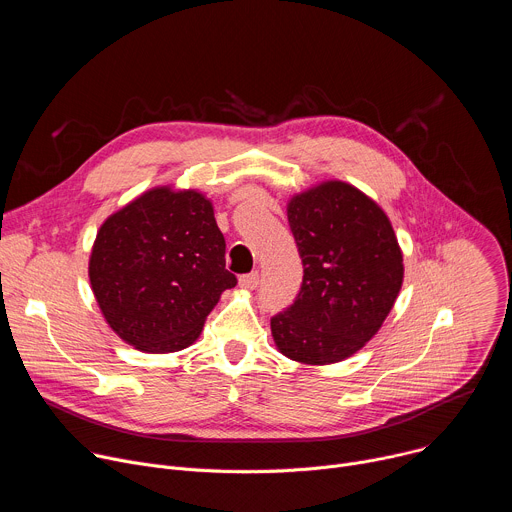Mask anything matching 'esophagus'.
I'll list each match as a JSON object with an SVG mask.
<instances>
[{
    "instance_id": "obj_1",
    "label": "esophagus",
    "mask_w": 512,
    "mask_h": 512,
    "mask_svg": "<svg viewBox=\"0 0 512 512\" xmlns=\"http://www.w3.org/2000/svg\"><path fill=\"white\" fill-rule=\"evenodd\" d=\"M239 285L243 289H255L259 285V273L253 271V273H247V275H241L239 277Z\"/></svg>"
}]
</instances>
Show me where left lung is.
I'll return each instance as SVG.
<instances>
[{"label":"left lung","mask_w":512,"mask_h":512,"mask_svg":"<svg viewBox=\"0 0 512 512\" xmlns=\"http://www.w3.org/2000/svg\"><path fill=\"white\" fill-rule=\"evenodd\" d=\"M287 221L304 281L296 302L271 318V336L296 362H340L379 332L401 291L393 225L373 198L342 180L291 196Z\"/></svg>","instance_id":"obj_1"}]
</instances>
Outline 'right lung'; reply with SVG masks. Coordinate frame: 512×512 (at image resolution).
I'll return each mask as SVG.
<instances>
[{"instance_id": "right-lung-1", "label": "right lung", "mask_w": 512, "mask_h": 512, "mask_svg": "<svg viewBox=\"0 0 512 512\" xmlns=\"http://www.w3.org/2000/svg\"><path fill=\"white\" fill-rule=\"evenodd\" d=\"M225 237L198 190L156 186L105 218L89 279L109 328L141 352L188 348L237 277Z\"/></svg>"}]
</instances>
